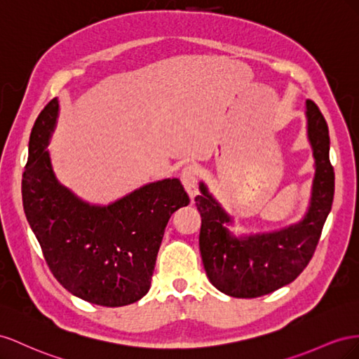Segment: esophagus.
Listing matches in <instances>:
<instances>
[{
	"instance_id": "34e87169",
	"label": "esophagus",
	"mask_w": 359,
	"mask_h": 359,
	"mask_svg": "<svg viewBox=\"0 0 359 359\" xmlns=\"http://www.w3.org/2000/svg\"><path fill=\"white\" fill-rule=\"evenodd\" d=\"M182 183L185 187L188 196L191 197V200L196 198V196L198 194V170L194 163H189L185 168L182 170Z\"/></svg>"
}]
</instances>
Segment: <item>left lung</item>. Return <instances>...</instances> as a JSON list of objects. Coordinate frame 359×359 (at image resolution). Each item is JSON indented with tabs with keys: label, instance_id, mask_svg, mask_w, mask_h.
Returning a JSON list of instances; mask_svg holds the SVG:
<instances>
[{
	"label": "left lung",
	"instance_id": "obj_1",
	"mask_svg": "<svg viewBox=\"0 0 359 359\" xmlns=\"http://www.w3.org/2000/svg\"><path fill=\"white\" fill-rule=\"evenodd\" d=\"M306 137L314 158V179L304 218L287 227L255 234L230 231L233 217L200 182V252L209 281L233 298H259L298 278L310 263L334 200L330 130L313 100L305 102Z\"/></svg>",
	"mask_w": 359,
	"mask_h": 359
}]
</instances>
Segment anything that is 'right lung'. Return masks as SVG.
I'll use <instances>...</instances> for the list:
<instances>
[{"instance_id": "1", "label": "right lung", "mask_w": 359, "mask_h": 359, "mask_svg": "<svg viewBox=\"0 0 359 359\" xmlns=\"http://www.w3.org/2000/svg\"><path fill=\"white\" fill-rule=\"evenodd\" d=\"M60 104L40 112L22 176L27 221L50 272L66 290L102 306L140 301L151 283L171 215L188 206L179 179L147 183L109 204H91L61 183L48 150Z\"/></svg>"}]
</instances>
